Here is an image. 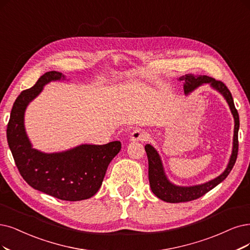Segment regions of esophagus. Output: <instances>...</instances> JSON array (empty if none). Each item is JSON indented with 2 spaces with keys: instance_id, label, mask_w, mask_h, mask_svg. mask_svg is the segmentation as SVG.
<instances>
[{
  "instance_id": "1",
  "label": "esophagus",
  "mask_w": 250,
  "mask_h": 250,
  "mask_svg": "<svg viewBox=\"0 0 250 250\" xmlns=\"http://www.w3.org/2000/svg\"><path fill=\"white\" fill-rule=\"evenodd\" d=\"M148 138V134L141 128H137L130 135V141L131 142H138V141H145Z\"/></svg>"
}]
</instances>
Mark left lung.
Segmentation results:
<instances>
[{
	"instance_id": "obj_1",
	"label": "left lung",
	"mask_w": 250,
	"mask_h": 250,
	"mask_svg": "<svg viewBox=\"0 0 250 250\" xmlns=\"http://www.w3.org/2000/svg\"><path fill=\"white\" fill-rule=\"evenodd\" d=\"M179 81H183V89L184 94L188 96L198 87L203 84H209L212 88L218 91L219 94L225 98L227 103L229 107L230 112L234 117V137H233V148L232 154L229 156V160L226 170L221 173L216 178L209 180L205 183L196 184V186L190 187H181L176 186L171 182L167 175H166L161 155L158 150L150 144L145 145V151L148 158V178L150 188L154 195L159 199L168 202V203H180V202H189L192 200L199 199L200 197L204 196L205 193L214 188L220 182H223L232 171L234 165L237 160L238 155V131H239V114L235 107L234 100L230 91L225 85V83L221 81H217L214 78H211L206 75H193V74H187V75L181 76Z\"/></svg>"
}]
</instances>
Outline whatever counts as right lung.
<instances>
[{"label":"right lung","instance_id":"right-lung-1","mask_svg":"<svg viewBox=\"0 0 250 250\" xmlns=\"http://www.w3.org/2000/svg\"><path fill=\"white\" fill-rule=\"evenodd\" d=\"M66 80L58 71L45 73L36 84L15 100L7 126V140L16 167L33 188L63 201H81L100 189L110 162L122 149V143L81 144L74 148L46 153L33 147L24 127V113L31 102L51 81Z\"/></svg>","mask_w":250,"mask_h":250}]
</instances>
